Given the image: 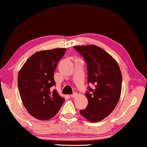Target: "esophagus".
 I'll return each mask as SVG.
<instances>
[{"instance_id": "obj_1", "label": "esophagus", "mask_w": 147, "mask_h": 147, "mask_svg": "<svg viewBox=\"0 0 147 147\" xmlns=\"http://www.w3.org/2000/svg\"><path fill=\"white\" fill-rule=\"evenodd\" d=\"M77 96H78V94H77V93H74L73 94H71V98H76Z\"/></svg>"}]
</instances>
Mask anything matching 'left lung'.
Segmentation results:
<instances>
[{"mask_svg":"<svg viewBox=\"0 0 147 147\" xmlns=\"http://www.w3.org/2000/svg\"><path fill=\"white\" fill-rule=\"evenodd\" d=\"M74 48L86 59L88 84L95 86L86 94L88 106L80 112L89 122L96 123L108 117L117 105L122 89L121 69L115 59L100 47L89 45Z\"/></svg>","mask_w":147,"mask_h":147,"instance_id":"obj_1","label":"left lung"}]
</instances>
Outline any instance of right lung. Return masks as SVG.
I'll return each instance as SVG.
<instances>
[{
  "label": "right lung",
  "instance_id": "right-lung-1",
  "mask_svg": "<svg viewBox=\"0 0 147 147\" xmlns=\"http://www.w3.org/2000/svg\"><path fill=\"white\" fill-rule=\"evenodd\" d=\"M66 52L65 48L45 50L34 53L20 69L17 83L21 98L28 112L37 119L47 121L55 116L65 98L56 89L54 73Z\"/></svg>",
  "mask_w": 147,
  "mask_h": 147
}]
</instances>
